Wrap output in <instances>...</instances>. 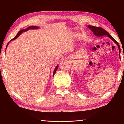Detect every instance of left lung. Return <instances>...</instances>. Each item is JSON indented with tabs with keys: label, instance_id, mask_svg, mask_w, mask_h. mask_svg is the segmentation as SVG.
I'll return each mask as SVG.
<instances>
[{
	"label": "left lung",
	"instance_id": "1",
	"mask_svg": "<svg viewBox=\"0 0 124 124\" xmlns=\"http://www.w3.org/2000/svg\"><path fill=\"white\" fill-rule=\"evenodd\" d=\"M88 28L91 29L93 32L94 33V35H95L97 37H101L103 36H107L108 37H109L110 39H111L112 41H114L115 43L117 45V46L119 48V49H120V46L119 44L118 43V42L115 40V39L112 37L110 35V34L107 32L106 30H105L103 29L102 28H100V27H94V26H92L89 25H88Z\"/></svg>",
	"mask_w": 124,
	"mask_h": 124
}]
</instances>
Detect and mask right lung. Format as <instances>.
<instances>
[{"instance_id":"1","label":"right lung","mask_w":124,"mask_h":124,"mask_svg":"<svg viewBox=\"0 0 124 124\" xmlns=\"http://www.w3.org/2000/svg\"><path fill=\"white\" fill-rule=\"evenodd\" d=\"M38 29V27H36V26H30V27H29L27 29H22V30H20V31H19V32H18L17 33V35H16V36L15 37H14V38H13V39H12V40H10V41L13 40H14V39H16V38L18 37L19 36L21 35V34L23 32H25V31H27L29 30V29ZM9 43H9H8V44H7V45L6 47H7ZM57 68H58V65H57V66L56 67V68H55V70H54V71L53 76L54 75L55 72H56V70H57Z\"/></svg>"}]
</instances>
